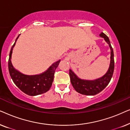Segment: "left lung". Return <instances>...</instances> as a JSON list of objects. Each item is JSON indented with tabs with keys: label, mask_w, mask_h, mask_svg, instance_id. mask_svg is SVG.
I'll return each instance as SVG.
<instances>
[{
	"label": "left lung",
	"mask_w": 130,
	"mask_h": 130,
	"mask_svg": "<svg viewBox=\"0 0 130 130\" xmlns=\"http://www.w3.org/2000/svg\"><path fill=\"white\" fill-rule=\"evenodd\" d=\"M100 36L105 39V41L109 44L111 49V62H110L109 69L106 73L99 79L94 80H86L78 78L72 70H69V75L73 87L76 92L82 95H95L99 93L109 84L112 77L113 70H114V58H113L112 47L110 43L109 38L104 33L101 32Z\"/></svg>",
	"instance_id": "1"
}]
</instances>
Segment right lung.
Returning <instances> with one entry per match:
<instances>
[{"label": "right lung", "instance_id": "right-lung-1", "mask_svg": "<svg viewBox=\"0 0 130 130\" xmlns=\"http://www.w3.org/2000/svg\"><path fill=\"white\" fill-rule=\"evenodd\" d=\"M15 43L10 50L8 61L9 72L13 82L20 90L29 96H36L47 92L50 89L54 80V72L59 64L60 60L57 61L50 67V68L43 73L37 75H25L15 70L11 63V56Z\"/></svg>", "mask_w": 130, "mask_h": 130}]
</instances>
